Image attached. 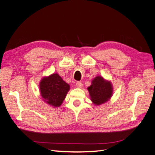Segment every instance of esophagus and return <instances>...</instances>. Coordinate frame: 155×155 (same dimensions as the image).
<instances>
[{
  "label": "esophagus",
  "mask_w": 155,
  "mask_h": 155,
  "mask_svg": "<svg viewBox=\"0 0 155 155\" xmlns=\"http://www.w3.org/2000/svg\"><path fill=\"white\" fill-rule=\"evenodd\" d=\"M76 87H78V88H82L83 84H82V83L80 82V81H78V82L76 83Z\"/></svg>",
  "instance_id": "esophagus-1"
}]
</instances>
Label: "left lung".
Here are the masks:
<instances>
[{
	"instance_id": "obj_1",
	"label": "left lung",
	"mask_w": 155,
	"mask_h": 155,
	"mask_svg": "<svg viewBox=\"0 0 155 155\" xmlns=\"http://www.w3.org/2000/svg\"><path fill=\"white\" fill-rule=\"evenodd\" d=\"M87 89L91 96V100L95 105H100L109 101L113 92L111 83L100 76L93 79L91 85Z\"/></svg>"
}]
</instances>
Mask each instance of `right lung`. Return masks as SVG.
I'll use <instances>...</instances> for the list:
<instances>
[{
  "mask_svg": "<svg viewBox=\"0 0 155 155\" xmlns=\"http://www.w3.org/2000/svg\"><path fill=\"white\" fill-rule=\"evenodd\" d=\"M39 88L43 101L51 106L58 107L62 104L70 90V85L58 74H52L41 79Z\"/></svg>",
  "mask_w": 155,
  "mask_h": 155,
  "instance_id": "obj_1",
  "label": "right lung"
}]
</instances>
